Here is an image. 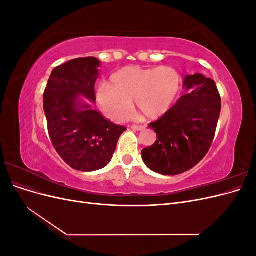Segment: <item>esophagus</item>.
Segmentation results:
<instances>
[{
    "mask_svg": "<svg viewBox=\"0 0 256 256\" xmlns=\"http://www.w3.org/2000/svg\"><path fill=\"white\" fill-rule=\"evenodd\" d=\"M131 129H132L134 131H141V130H144V129H145V127H144V126L132 125V126H131Z\"/></svg>",
    "mask_w": 256,
    "mask_h": 256,
    "instance_id": "obj_1",
    "label": "esophagus"
}]
</instances>
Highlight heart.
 Wrapping results in <instances>:
<instances>
[{
	"label": "heart",
	"mask_w": 256,
	"mask_h": 256,
	"mask_svg": "<svg viewBox=\"0 0 256 256\" xmlns=\"http://www.w3.org/2000/svg\"><path fill=\"white\" fill-rule=\"evenodd\" d=\"M182 80L174 68L127 66L111 76V84L100 85L97 94L102 111L115 122L126 120L132 111L148 120L164 115L180 90Z\"/></svg>",
	"instance_id": "b5f03b06"
}]
</instances>
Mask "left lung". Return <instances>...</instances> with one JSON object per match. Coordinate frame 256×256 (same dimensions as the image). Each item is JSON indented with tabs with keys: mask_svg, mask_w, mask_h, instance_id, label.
<instances>
[{
	"mask_svg": "<svg viewBox=\"0 0 256 256\" xmlns=\"http://www.w3.org/2000/svg\"><path fill=\"white\" fill-rule=\"evenodd\" d=\"M187 94L148 127L157 140L142 150L146 166L162 175H178L196 166L210 148L221 112V98L214 80L187 74Z\"/></svg>",
	"mask_w": 256,
	"mask_h": 256,
	"instance_id": "1",
	"label": "left lung"
}]
</instances>
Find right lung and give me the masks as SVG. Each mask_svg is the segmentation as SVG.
Returning <instances> with one entry per match:
<instances>
[{
    "label": "right lung",
    "instance_id": "1",
    "mask_svg": "<svg viewBox=\"0 0 256 256\" xmlns=\"http://www.w3.org/2000/svg\"><path fill=\"white\" fill-rule=\"evenodd\" d=\"M100 62L79 58L56 67L44 92V110L54 148L66 164L78 171L104 168L112 159L126 127L106 120L80 95L96 102L95 82Z\"/></svg>",
    "mask_w": 256,
    "mask_h": 256
}]
</instances>
